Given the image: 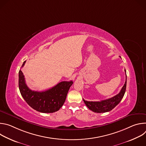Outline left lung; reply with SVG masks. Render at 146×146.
Listing matches in <instances>:
<instances>
[{
	"label": "left lung",
	"instance_id": "8db88e82",
	"mask_svg": "<svg viewBox=\"0 0 146 146\" xmlns=\"http://www.w3.org/2000/svg\"><path fill=\"white\" fill-rule=\"evenodd\" d=\"M126 73V70H125ZM127 87V74H126V80L119 94L115 96L100 102H90L83 99L86 105L88 108L95 113H106L111 111L120 102L122 99L125 92L126 91Z\"/></svg>",
	"mask_w": 146,
	"mask_h": 146
}]
</instances>
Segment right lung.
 Returning <instances> with one entry per match:
<instances>
[{
    "instance_id": "add662e5",
    "label": "right lung",
    "mask_w": 146,
    "mask_h": 146,
    "mask_svg": "<svg viewBox=\"0 0 146 146\" xmlns=\"http://www.w3.org/2000/svg\"><path fill=\"white\" fill-rule=\"evenodd\" d=\"M26 60L22 65L23 67ZM18 85L21 94L28 105L35 110L44 113L58 111L63 106L70 87L73 82L62 81L52 88L45 91H34L27 86L24 74L19 71Z\"/></svg>"
}]
</instances>
